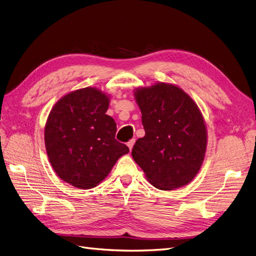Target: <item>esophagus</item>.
I'll list each match as a JSON object with an SVG mask.
<instances>
[{"mask_svg":"<svg viewBox=\"0 0 256 256\" xmlns=\"http://www.w3.org/2000/svg\"><path fill=\"white\" fill-rule=\"evenodd\" d=\"M134 142H136L134 138H131V140L127 143V146L129 147V150H132V147H134Z\"/></svg>","mask_w":256,"mask_h":256,"instance_id":"obj_1","label":"esophagus"}]
</instances>
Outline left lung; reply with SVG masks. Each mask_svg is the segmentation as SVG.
<instances>
[{
  "mask_svg": "<svg viewBox=\"0 0 256 256\" xmlns=\"http://www.w3.org/2000/svg\"><path fill=\"white\" fill-rule=\"evenodd\" d=\"M134 96L145 136L136 142L132 158L160 190L189 184L202 166L207 145L196 104L182 88L162 82L136 88Z\"/></svg>",
  "mask_w": 256,
  "mask_h": 256,
  "instance_id": "left-lung-1",
  "label": "left lung"
}]
</instances>
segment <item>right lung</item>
<instances>
[{
    "instance_id": "obj_1",
    "label": "right lung",
    "mask_w": 256,
    "mask_h": 256,
    "mask_svg": "<svg viewBox=\"0 0 256 256\" xmlns=\"http://www.w3.org/2000/svg\"><path fill=\"white\" fill-rule=\"evenodd\" d=\"M110 99L85 88L52 108L44 127L49 161L60 180L79 189L94 188L129 148L115 138L116 124L106 112Z\"/></svg>"
}]
</instances>
